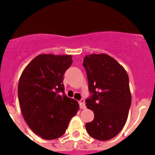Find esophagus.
Listing matches in <instances>:
<instances>
[{"label":"esophagus","instance_id":"esophagus-1","mask_svg":"<svg viewBox=\"0 0 155 155\" xmlns=\"http://www.w3.org/2000/svg\"><path fill=\"white\" fill-rule=\"evenodd\" d=\"M79 105H80V108L81 109H84L86 108V105H85V102H84V99H81L79 102Z\"/></svg>","mask_w":155,"mask_h":155}]
</instances>
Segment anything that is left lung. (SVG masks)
Returning a JSON list of instances; mask_svg holds the SVG:
<instances>
[{
    "label": "left lung",
    "instance_id": "left-lung-1",
    "mask_svg": "<svg viewBox=\"0 0 155 155\" xmlns=\"http://www.w3.org/2000/svg\"><path fill=\"white\" fill-rule=\"evenodd\" d=\"M83 66L92 95L86 99L94 120L85 124L91 137L108 140L124 128L131 105L129 77L123 66L105 53L86 55Z\"/></svg>",
    "mask_w": 155,
    "mask_h": 155
}]
</instances>
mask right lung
Listing matches in <instances>:
<instances>
[{"instance_id":"obj_1","label":"right lung","mask_w":155,"mask_h":155,"mask_svg":"<svg viewBox=\"0 0 155 155\" xmlns=\"http://www.w3.org/2000/svg\"><path fill=\"white\" fill-rule=\"evenodd\" d=\"M71 55L40 54L25 67L18 85L25 121L42 139L61 137L71 119L79 110L76 100L68 98L63 84Z\"/></svg>"}]
</instances>
